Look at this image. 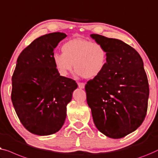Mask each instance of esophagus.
<instances>
[{"mask_svg":"<svg viewBox=\"0 0 158 158\" xmlns=\"http://www.w3.org/2000/svg\"><path fill=\"white\" fill-rule=\"evenodd\" d=\"M78 86L80 89H84L85 86V84L83 82H78Z\"/></svg>","mask_w":158,"mask_h":158,"instance_id":"obj_1","label":"esophagus"}]
</instances>
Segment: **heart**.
<instances>
[{
  "mask_svg": "<svg viewBox=\"0 0 158 158\" xmlns=\"http://www.w3.org/2000/svg\"><path fill=\"white\" fill-rule=\"evenodd\" d=\"M61 52L53 56L55 67L61 76H67L74 66L79 76L94 79L101 74L107 63V51L99 42L73 39L63 44Z\"/></svg>",
  "mask_w": 158,
  "mask_h": 158,
  "instance_id": "heart-1",
  "label": "heart"
}]
</instances>
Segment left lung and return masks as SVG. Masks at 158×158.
<instances>
[{
    "label": "left lung",
    "instance_id": "left-lung-1",
    "mask_svg": "<svg viewBox=\"0 0 158 158\" xmlns=\"http://www.w3.org/2000/svg\"><path fill=\"white\" fill-rule=\"evenodd\" d=\"M107 51V63L85 85L86 101L95 126L111 138L119 139L136 130L147 114L148 77L138 52L123 41L92 34Z\"/></svg>",
    "mask_w": 158,
    "mask_h": 158
}]
</instances>
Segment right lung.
<instances>
[{
	"label": "right lung",
	"mask_w": 158,
	"mask_h": 158,
	"mask_svg": "<svg viewBox=\"0 0 158 158\" xmlns=\"http://www.w3.org/2000/svg\"><path fill=\"white\" fill-rule=\"evenodd\" d=\"M66 37L55 32L40 36L22 51L12 77L11 101L28 131L37 135L58 132L66 117V105L77 88L76 81L60 76L53 56Z\"/></svg>",
	"instance_id": "right-lung-1"
}]
</instances>
